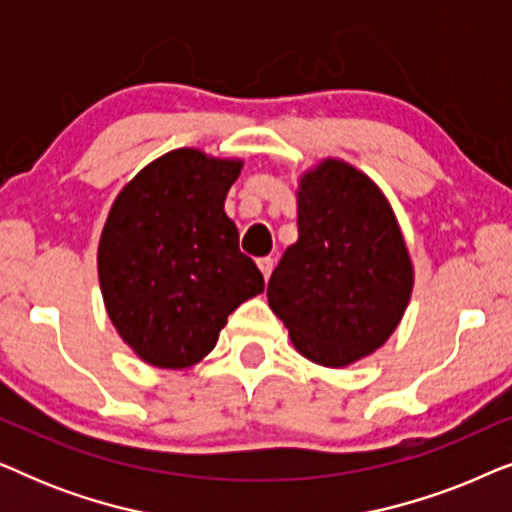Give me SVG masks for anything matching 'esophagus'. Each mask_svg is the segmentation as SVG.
<instances>
[{
    "instance_id": "34e87169",
    "label": "esophagus",
    "mask_w": 512,
    "mask_h": 512,
    "mask_svg": "<svg viewBox=\"0 0 512 512\" xmlns=\"http://www.w3.org/2000/svg\"><path fill=\"white\" fill-rule=\"evenodd\" d=\"M256 265H258V270H261V275L265 277V282H268V277L272 275V265H275V261H272L270 256H265V258H258Z\"/></svg>"
}]
</instances>
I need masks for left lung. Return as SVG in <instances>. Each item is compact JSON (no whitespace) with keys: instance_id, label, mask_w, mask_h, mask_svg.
<instances>
[{"instance_id":"1","label":"left lung","mask_w":512,"mask_h":512,"mask_svg":"<svg viewBox=\"0 0 512 512\" xmlns=\"http://www.w3.org/2000/svg\"><path fill=\"white\" fill-rule=\"evenodd\" d=\"M296 198L298 242L272 272L270 310L305 359L345 368L401 324L415 268L387 195L354 165L324 158Z\"/></svg>"}]
</instances>
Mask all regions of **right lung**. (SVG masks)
Instances as JSON below:
<instances>
[{
    "label": "right lung",
    "mask_w": 512,
    "mask_h": 512,
    "mask_svg": "<svg viewBox=\"0 0 512 512\" xmlns=\"http://www.w3.org/2000/svg\"><path fill=\"white\" fill-rule=\"evenodd\" d=\"M244 160L174 149L139 170L104 221L97 275L125 345L156 368H188L216 347L228 314L263 293L223 202Z\"/></svg>",
    "instance_id": "add662e5"
}]
</instances>
